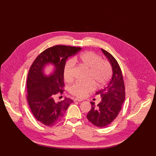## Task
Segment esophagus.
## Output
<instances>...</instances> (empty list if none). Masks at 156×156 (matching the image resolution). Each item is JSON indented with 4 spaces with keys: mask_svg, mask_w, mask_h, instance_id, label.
<instances>
[{
    "mask_svg": "<svg viewBox=\"0 0 156 156\" xmlns=\"http://www.w3.org/2000/svg\"><path fill=\"white\" fill-rule=\"evenodd\" d=\"M74 101L81 102V101H83V99H80V98H76L74 99Z\"/></svg>",
    "mask_w": 156,
    "mask_h": 156,
    "instance_id": "1",
    "label": "esophagus"
}]
</instances>
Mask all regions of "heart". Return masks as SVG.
<instances>
[{
  "label": "heart",
  "mask_w": 156,
  "mask_h": 156,
  "mask_svg": "<svg viewBox=\"0 0 156 156\" xmlns=\"http://www.w3.org/2000/svg\"><path fill=\"white\" fill-rule=\"evenodd\" d=\"M75 62H80L88 69L86 81H76L69 88L70 93L79 98H84L95 90L96 84L102 87L110 80L112 74L110 63L103 60L102 57L91 51L85 52L70 59L65 64L63 76L66 82H72L74 79L73 69Z\"/></svg>",
  "instance_id": "b5f03b06"
}]
</instances>
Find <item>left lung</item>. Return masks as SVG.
Instances as JSON below:
<instances>
[{"label":"left lung","mask_w":156,"mask_h":156,"mask_svg":"<svg viewBox=\"0 0 156 156\" xmlns=\"http://www.w3.org/2000/svg\"><path fill=\"white\" fill-rule=\"evenodd\" d=\"M112 68V77L102 90L96 93L102 98L97 106L91 102V109L87 119L94 125L104 127L112 122L118 116L125 101V89L121 69L116 59L107 51L101 49Z\"/></svg>","instance_id":"obj_1"}]
</instances>
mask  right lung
<instances>
[{
  "label": "right lung",
  "instance_id": "right-lung-1",
  "mask_svg": "<svg viewBox=\"0 0 156 156\" xmlns=\"http://www.w3.org/2000/svg\"><path fill=\"white\" fill-rule=\"evenodd\" d=\"M81 49L77 47L54 46L42 52L32 63L27 78V100L34 117L42 124L52 126L58 123L73 102L65 98L57 102L54 97L64 91L63 69L66 59ZM49 64L55 66V70L52 74L46 76L43 70Z\"/></svg>",
  "mask_w": 156,
  "mask_h": 156
}]
</instances>
